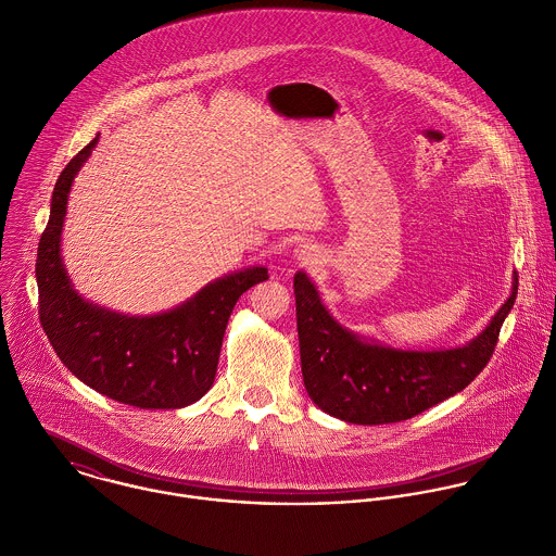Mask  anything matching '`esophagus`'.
I'll return each mask as SVG.
<instances>
[{
  "label": "esophagus",
  "instance_id": "1",
  "mask_svg": "<svg viewBox=\"0 0 556 556\" xmlns=\"http://www.w3.org/2000/svg\"><path fill=\"white\" fill-rule=\"evenodd\" d=\"M318 249L312 247V244H299L296 249V260L305 266H312V264H318Z\"/></svg>",
  "mask_w": 556,
  "mask_h": 556
}]
</instances>
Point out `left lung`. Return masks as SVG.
Masks as SVG:
<instances>
[{
  "label": "left lung",
  "mask_w": 556,
  "mask_h": 556,
  "mask_svg": "<svg viewBox=\"0 0 556 556\" xmlns=\"http://www.w3.org/2000/svg\"><path fill=\"white\" fill-rule=\"evenodd\" d=\"M518 294L466 346L446 351H401L368 342L344 329L320 301L305 273L294 275L296 329L303 383L329 416L353 425L409 420L468 388L490 364L501 327Z\"/></svg>",
  "instance_id": "8db88e82"
}]
</instances>
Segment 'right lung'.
Segmentation results:
<instances>
[{
    "label": "right lung",
    "mask_w": 556,
    "mask_h": 556,
    "mask_svg": "<svg viewBox=\"0 0 556 556\" xmlns=\"http://www.w3.org/2000/svg\"><path fill=\"white\" fill-rule=\"evenodd\" d=\"M99 134L64 166L36 253L38 316L60 362L94 392L140 409H179L214 383L223 336L236 301L268 279L264 266L207 283L186 303L155 316H123L84 301L60 257V236L73 177Z\"/></svg>",
    "instance_id": "obj_1"
}]
</instances>
